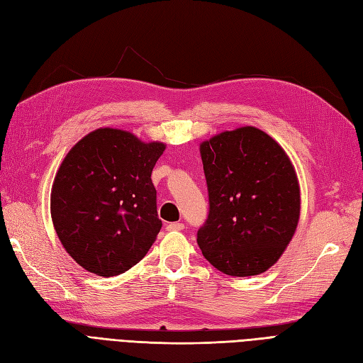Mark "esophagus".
Listing matches in <instances>:
<instances>
[{
  "mask_svg": "<svg viewBox=\"0 0 363 363\" xmlns=\"http://www.w3.org/2000/svg\"><path fill=\"white\" fill-rule=\"evenodd\" d=\"M166 229H168L169 232H175V230H183L184 229V224L183 223H169L168 226H166Z\"/></svg>",
  "mask_w": 363,
  "mask_h": 363,
  "instance_id": "esophagus-1",
  "label": "esophagus"
}]
</instances>
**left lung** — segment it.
Segmentation results:
<instances>
[{"label": "left lung", "mask_w": 363, "mask_h": 363, "mask_svg": "<svg viewBox=\"0 0 363 363\" xmlns=\"http://www.w3.org/2000/svg\"><path fill=\"white\" fill-rule=\"evenodd\" d=\"M209 212L199 247L230 277H253L275 264L299 220V186L281 146L244 126L200 145Z\"/></svg>", "instance_id": "1"}]
</instances>
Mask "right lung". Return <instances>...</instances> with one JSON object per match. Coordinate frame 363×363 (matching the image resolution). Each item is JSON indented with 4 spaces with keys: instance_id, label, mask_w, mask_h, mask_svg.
Returning a JSON list of instances; mask_svg holds the SVG:
<instances>
[{
    "instance_id": "right-lung-1",
    "label": "right lung",
    "mask_w": 363,
    "mask_h": 363,
    "mask_svg": "<svg viewBox=\"0 0 363 363\" xmlns=\"http://www.w3.org/2000/svg\"><path fill=\"white\" fill-rule=\"evenodd\" d=\"M163 151V143L101 128L67 154L52 188V220L62 246L85 270L121 275L152 246L162 220L151 174Z\"/></svg>"
}]
</instances>
